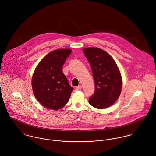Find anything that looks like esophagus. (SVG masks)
<instances>
[{"instance_id":"34e87169","label":"esophagus","mask_w":156,"mask_h":156,"mask_svg":"<svg viewBox=\"0 0 156 156\" xmlns=\"http://www.w3.org/2000/svg\"><path fill=\"white\" fill-rule=\"evenodd\" d=\"M82 87L81 85H79L78 87H76L75 90H80V89H82Z\"/></svg>"}]
</instances>
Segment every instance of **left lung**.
Wrapping results in <instances>:
<instances>
[{
	"instance_id": "1",
	"label": "left lung",
	"mask_w": 156,
	"mask_h": 156,
	"mask_svg": "<svg viewBox=\"0 0 156 156\" xmlns=\"http://www.w3.org/2000/svg\"><path fill=\"white\" fill-rule=\"evenodd\" d=\"M91 67L95 91L89 97L93 107L101 109L112 106L118 98L122 88V78L116 62L105 50L90 47L83 49Z\"/></svg>"
}]
</instances>
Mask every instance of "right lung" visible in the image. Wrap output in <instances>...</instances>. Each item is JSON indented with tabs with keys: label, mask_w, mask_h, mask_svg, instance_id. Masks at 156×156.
I'll use <instances>...</instances> for the list:
<instances>
[{
	"label": "right lung",
	"mask_w": 156,
	"mask_h": 156,
	"mask_svg": "<svg viewBox=\"0 0 156 156\" xmlns=\"http://www.w3.org/2000/svg\"><path fill=\"white\" fill-rule=\"evenodd\" d=\"M71 53L70 49L55 50L41 61L32 79L34 94L45 108L58 110L69 99L73 88L69 85L62 67Z\"/></svg>",
	"instance_id": "1"
}]
</instances>
